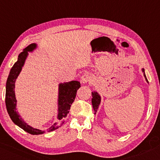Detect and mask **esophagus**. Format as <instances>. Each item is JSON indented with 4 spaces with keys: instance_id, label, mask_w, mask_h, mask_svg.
Instances as JSON below:
<instances>
[{
    "instance_id": "esophagus-1",
    "label": "esophagus",
    "mask_w": 160,
    "mask_h": 160,
    "mask_svg": "<svg viewBox=\"0 0 160 160\" xmlns=\"http://www.w3.org/2000/svg\"><path fill=\"white\" fill-rule=\"evenodd\" d=\"M91 81V78H90V77H89L88 75L87 74H84L83 75L82 78H81V82H82V83H87L88 82H90Z\"/></svg>"
}]
</instances>
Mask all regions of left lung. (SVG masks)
I'll return each instance as SVG.
<instances>
[{
	"label": "left lung",
	"instance_id": "obj_1",
	"mask_svg": "<svg viewBox=\"0 0 160 160\" xmlns=\"http://www.w3.org/2000/svg\"><path fill=\"white\" fill-rule=\"evenodd\" d=\"M142 72H143V75L145 77V80H146V82L148 83V81L146 78V76H145V74L144 69H142ZM92 97H93V98H92V100H91V102H92V105H93V110L95 112V114H96V112L98 110V108H99V105L100 104L101 98H100V96L96 91L92 92Z\"/></svg>",
	"mask_w": 160,
	"mask_h": 160
}]
</instances>
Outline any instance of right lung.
Here are the masks:
<instances>
[{
    "label": "right lung",
    "mask_w": 160,
    "mask_h": 160,
    "mask_svg": "<svg viewBox=\"0 0 160 160\" xmlns=\"http://www.w3.org/2000/svg\"><path fill=\"white\" fill-rule=\"evenodd\" d=\"M36 47H37V45L36 43L30 44L27 48H25L23 50V52H22L19 55L18 61L14 64L10 69V74L8 75L6 82V91H5V105H6L7 111L10 119L19 127L32 135L44 133L45 131L34 128L28 125L19 115L18 112L17 111V100L15 98V81L21 72L22 67L24 66L25 60L28 55V52H32L33 50L36 48ZM80 87V82L78 81H72V82L59 84L58 100V120H59V122L55 123L54 125L50 127L49 129H48L47 131L49 132V131L55 130L56 128L61 127L64 124V119L69 112L70 108L76 98L77 90Z\"/></svg>",
    "instance_id": "add662e5"
}]
</instances>
